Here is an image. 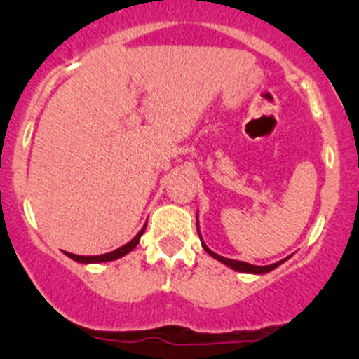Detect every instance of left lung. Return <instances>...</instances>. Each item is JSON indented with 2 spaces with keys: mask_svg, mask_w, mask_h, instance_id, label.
Listing matches in <instances>:
<instances>
[{
  "mask_svg": "<svg viewBox=\"0 0 359 359\" xmlns=\"http://www.w3.org/2000/svg\"><path fill=\"white\" fill-rule=\"evenodd\" d=\"M197 233H199V222H197ZM199 236H201V233H199ZM201 240H203V238H201ZM201 243H203L204 250L208 251V253L211 255L212 258L219 259L221 263H224V265L231 266L233 270H238V271H245V273H269V271H271V270H273V269H277L278 265H282V263L285 262V259H282V262H277V263H273V265H266V266H257V265H251V263H245V262H238V259H229V258L219 257V255H217V253H214V251L209 250L208 246L204 245V241H201Z\"/></svg>",
  "mask_w": 359,
  "mask_h": 359,
  "instance_id": "1",
  "label": "left lung"
}]
</instances>
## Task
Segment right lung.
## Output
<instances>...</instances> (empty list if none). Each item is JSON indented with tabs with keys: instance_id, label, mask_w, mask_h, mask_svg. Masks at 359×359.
Listing matches in <instances>:
<instances>
[{
	"instance_id": "right-lung-1",
	"label": "right lung",
	"mask_w": 359,
	"mask_h": 359,
	"mask_svg": "<svg viewBox=\"0 0 359 359\" xmlns=\"http://www.w3.org/2000/svg\"><path fill=\"white\" fill-rule=\"evenodd\" d=\"M145 228H147V224H145ZM145 228H143L142 231H140V233L137 234V236H135L133 240H131L130 243H126L125 246H121V248H118V250H114V251H109V253L97 255V257H81V255L67 253V257H69V258H72V259H76V262H81V263H102V262H113V259H118V258L125 257L126 253H130V251L133 250L135 246L138 245L140 236H142L143 231H145Z\"/></svg>"
}]
</instances>
